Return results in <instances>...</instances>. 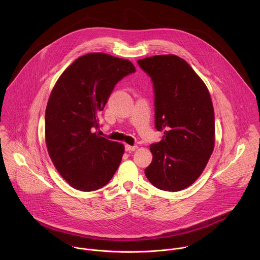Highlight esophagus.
<instances>
[{
    "instance_id": "34e87169",
    "label": "esophagus",
    "mask_w": 260,
    "mask_h": 260,
    "mask_svg": "<svg viewBox=\"0 0 260 260\" xmlns=\"http://www.w3.org/2000/svg\"><path fill=\"white\" fill-rule=\"evenodd\" d=\"M124 148H125V151H135L136 149H137V146L135 145V146H131V145H125L124 146Z\"/></svg>"
}]
</instances>
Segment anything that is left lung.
<instances>
[{
  "label": "left lung",
  "mask_w": 260,
  "mask_h": 260,
  "mask_svg": "<svg viewBox=\"0 0 260 260\" xmlns=\"http://www.w3.org/2000/svg\"><path fill=\"white\" fill-rule=\"evenodd\" d=\"M153 82L154 123L162 140L150 145L145 175L158 189L180 191L201 176L214 150L215 118L209 90L183 58L155 55L138 60Z\"/></svg>",
  "instance_id": "left-lung-1"
}]
</instances>
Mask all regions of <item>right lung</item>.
Masks as SVG:
<instances>
[{
    "mask_svg": "<svg viewBox=\"0 0 260 260\" xmlns=\"http://www.w3.org/2000/svg\"><path fill=\"white\" fill-rule=\"evenodd\" d=\"M136 72L127 59L102 52L78 57L55 83L45 112L49 156L73 188H102L117 171L124 146L95 133L115 85Z\"/></svg>",
    "mask_w": 260,
    "mask_h": 260,
    "instance_id": "obj_1",
    "label": "right lung"
}]
</instances>
